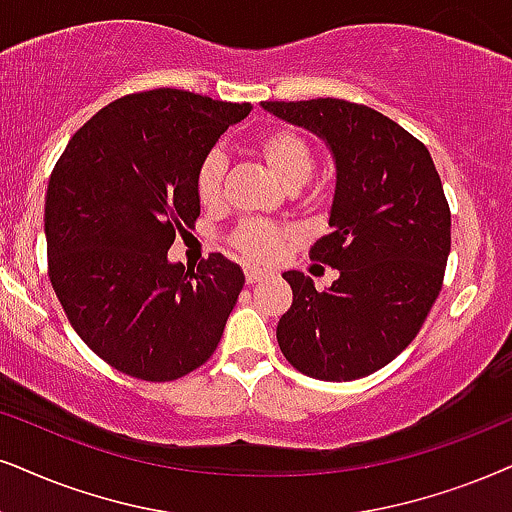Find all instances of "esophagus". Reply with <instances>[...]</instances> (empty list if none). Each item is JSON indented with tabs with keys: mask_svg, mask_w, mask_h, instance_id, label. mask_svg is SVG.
I'll list each match as a JSON object with an SVG mask.
<instances>
[{
	"mask_svg": "<svg viewBox=\"0 0 512 512\" xmlns=\"http://www.w3.org/2000/svg\"><path fill=\"white\" fill-rule=\"evenodd\" d=\"M267 276H269L267 271H262V269H245V281H248L250 286H252V283L262 281V278H267Z\"/></svg>",
	"mask_w": 512,
	"mask_h": 512,
	"instance_id": "obj_1",
	"label": "esophagus"
}]
</instances>
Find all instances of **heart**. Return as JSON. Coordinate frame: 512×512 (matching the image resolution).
<instances>
[{
	"label": "heart",
	"mask_w": 512,
	"mask_h": 512,
	"mask_svg": "<svg viewBox=\"0 0 512 512\" xmlns=\"http://www.w3.org/2000/svg\"><path fill=\"white\" fill-rule=\"evenodd\" d=\"M255 151L269 172L281 181L286 189H300L312 177L316 165V153L312 144L300 132L290 127H271L255 141ZM226 170V160L219 151H210L198 165L196 172V193L203 205H215L222 191V179ZM288 241V231L281 226L257 222H243L231 236V245L248 262L267 264L274 262L283 252Z\"/></svg>",
	"instance_id": "1"
}]
</instances>
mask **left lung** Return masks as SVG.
<instances>
[{"mask_svg":"<svg viewBox=\"0 0 512 512\" xmlns=\"http://www.w3.org/2000/svg\"><path fill=\"white\" fill-rule=\"evenodd\" d=\"M262 108L314 132L335 160L331 234L309 257L340 276L319 293L300 271L283 274L293 304L278 321V347L309 378H364L411 345L442 290L451 250L442 179L428 148L361 103L262 101Z\"/></svg>","mask_w":512,"mask_h":512,"instance_id":"obj_1","label":"left lung"}]
</instances>
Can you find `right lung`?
I'll use <instances>...</instances> for the list:
<instances>
[{
  "mask_svg": "<svg viewBox=\"0 0 512 512\" xmlns=\"http://www.w3.org/2000/svg\"><path fill=\"white\" fill-rule=\"evenodd\" d=\"M250 108L184 89L122 96L77 129L51 172V286L84 345L120 373L177 380L222 340L241 267L212 252L186 269L167 250L200 215L198 165Z\"/></svg>",
  "mask_w": 512,
  "mask_h": 512,
  "instance_id": "1",
  "label": "right lung"
}]
</instances>
